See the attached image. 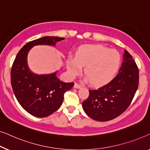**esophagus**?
<instances>
[{
  "instance_id": "34e87169",
  "label": "esophagus",
  "mask_w": 150,
  "mask_h": 150,
  "mask_svg": "<svg viewBox=\"0 0 150 150\" xmlns=\"http://www.w3.org/2000/svg\"><path fill=\"white\" fill-rule=\"evenodd\" d=\"M74 88H81V86H80L79 83H75V85H74Z\"/></svg>"
}]
</instances>
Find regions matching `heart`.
Wrapping results in <instances>:
<instances>
[{
  "instance_id": "b5f03b06",
  "label": "heart",
  "mask_w": 150,
  "mask_h": 150,
  "mask_svg": "<svg viewBox=\"0 0 150 150\" xmlns=\"http://www.w3.org/2000/svg\"><path fill=\"white\" fill-rule=\"evenodd\" d=\"M121 57L117 50L102 45H86L69 57L67 69L71 77H75L85 67L86 80L94 86H101L112 79L120 64Z\"/></svg>"
}]
</instances>
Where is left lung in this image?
Segmentation results:
<instances>
[{
  "mask_svg": "<svg viewBox=\"0 0 150 150\" xmlns=\"http://www.w3.org/2000/svg\"><path fill=\"white\" fill-rule=\"evenodd\" d=\"M139 68L132 56L124 51V62L117 75L102 87L89 90L82 103L88 116L99 122L111 120L129 107L139 86Z\"/></svg>",
  "mask_w": 150,
  "mask_h": 150,
  "instance_id": "8db88e82",
  "label": "left lung"
}]
</instances>
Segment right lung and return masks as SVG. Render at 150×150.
Returning a JSON list of instances; mask_svg holds the SVG:
<instances>
[{"mask_svg": "<svg viewBox=\"0 0 150 150\" xmlns=\"http://www.w3.org/2000/svg\"><path fill=\"white\" fill-rule=\"evenodd\" d=\"M64 39L45 37L28 42L19 51L12 64L11 83L15 96L21 106L34 116L45 117L58 110L64 93L73 88L74 83L61 81L56 73L42 75L31 73L27 67V54L34 45H54Z\"/></svg>", "mask_w": 150, "mask_h": 150, "instance_id": "add662e5", "label": "right lung"}]
</instances>
